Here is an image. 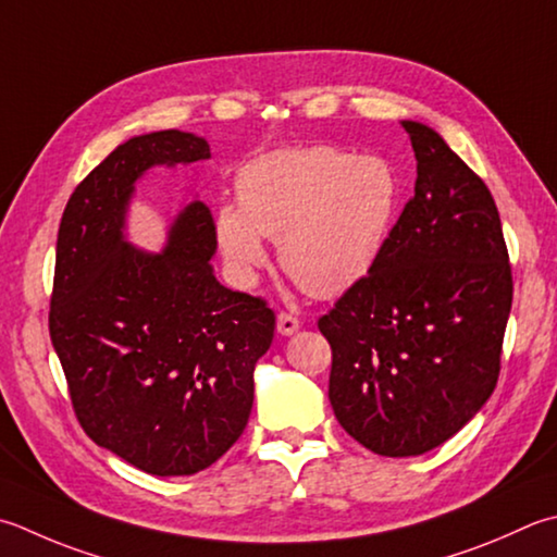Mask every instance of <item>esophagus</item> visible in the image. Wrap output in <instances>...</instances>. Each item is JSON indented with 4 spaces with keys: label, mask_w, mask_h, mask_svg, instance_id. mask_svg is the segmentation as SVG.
I'll return each instance as SVG.
<instances>
[{
    "label": "esophagus",
    "mask_w": 557,
    "mask_h": 557,
    "mask_svg": "<svg viewBox=\"0 0 557 557\" xmlns=\"http://www.w3.org/2000/svg\"><path fill=\"white\" fill-rule=\"evenodd\" d=\"M301 329V323H299V319H294L292 313H280L277 315V333L280 335H285V337H289V335H294Z\"/></svg>",
    "instance_id": "obj_1"
}]
</instances>
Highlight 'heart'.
<instances>
[{"mask_svg":"<svg viewBox=\"0 0 557 557\" xmlns=\"http://www.w3.org/2000/svg\"><path fill=\"white\" fill-rule=\"evenodd\" d=\"M238 205L214 212V236L242 285L265 265V238L313 297L331 299L364 280L384 253L398 212V176L381 157L335 147L277 149L236 176Z\"/></svg>","mask_w":557,"mask_h":557,"instance_id":"obj_1","label":"heart"}]
</instances>
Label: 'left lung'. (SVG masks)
<instances>
[{"mask_svg": "<svg viewBox=\"0 0 557 557\" xmlns=\"http://www.w3.org/2000/svg\"><path fill=\"white\" fill-rule=\"evenodd\" d=\"M416 195L364 280L319 321L331 343L337 422L379 456L454 437L493 396L511 311V268L487 185L418 120H400Z\"/></svg>", "mask_w": 557, "mask_h": 557, "instance_id": "left-lung-1", "label": "left lung"}]
</instances>
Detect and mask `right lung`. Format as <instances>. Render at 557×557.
Returning <instances> with one entry per match:
<instances>
[{
	"label": "right lung",
	"instance_id": "obj_1",
	"mask_svg": "<svg viewBox=\"0 0 557 557\" xmlns=\"http://www.w3.org/2000/svg\"><path fill=\"white\" fill-rule=\"evenodd\" d=\"M207 157V139L181 129L129 137L76 185L58 232L50 341L76 418L98 446L161 478L198 473L242 437L275 333L265 301L214 277L205 202L183 207L161 250L127 238L147 171Z\"/></svg>",
	"mask_w": 557,
	"mask_h": 557
}]
</instances>
